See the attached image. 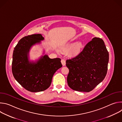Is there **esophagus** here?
I'll use <instances>...</instances> for the list:
<instances>
[{
  "label": "esophagus",
  "instance_id": "obj_1",
  "mask_svg": "<svg viewBox=\"0 0 122 122\" xmlns=\"http://www.w3.org/2000/svg\"><path fill=\"white\" fill-rule=\"evenodd\" d=\"M61 62V63H62V64L63 66H65L66 65V61L64 59H62Z\"/></svg>",
  "mask_w": 122,
  "mask_h": 122
}]
</instances>
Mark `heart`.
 <instances>
[{"label":"heart","instance_id":"b5f03b06","mask_svg":"<svg viewBox=\"0 0 122 122\" xmlns=\"http://www.w3.org/2000/svg\"><path fill=\"white\" fill-rule=\"evenodd\" d=\"M82 47V43L81 41H79L75 43H69L64 48L63 50L65 51H67L71 50V53L72 55H75L81 51V48Z\"/></svg>","mask_w":122,"mask_h":122}]
</instances>
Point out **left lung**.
<instances>
[{"mask_svg":"<svg viewBox=\"0 0 122 122\" xmlns=\"http://www.w3.org/2000/svg\"><path fill=\"white\" fill-rule=\"evenodd\" d=\"M109 55L104 41L94 38L76 56L66 61L68 85L72 89L89 92L105 78Z\"/></svg>","mask_w":122,"mask_h":122,"instance_id":"8db88e82","label":"left lung"}]
</instances>
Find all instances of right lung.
Returning a JSON list of instances; mask_svg holds the SVG:
<instances>
[{
    "label": "right lung",
    "mask_w": 122,
    "mask_h": 122,
    "mask_svg": "<svg viewBox=\"0 0 122 122\" xmlns=\"http://www.w3.org/2000/svg\"><path fill=\"white\" fill-rule=\"evenodd\" d=\"M44 40L40 34L25 36L19 41L13 51V75L25 89L31 92H41L48 88L54 74L62 66L60 58L51 59L47 55L35 62L29 60L32 46L40 44Z\"/></svg>",
    "instance_id": "obj_1"
}]
</instances>
